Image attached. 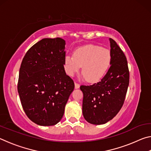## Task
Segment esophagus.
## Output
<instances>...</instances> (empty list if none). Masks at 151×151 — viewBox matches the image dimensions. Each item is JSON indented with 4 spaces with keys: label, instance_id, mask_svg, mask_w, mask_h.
Masks as SVG:
<instances>
[{
    "label": "esophagus",
    "instance_id": "34e87169",
    "mask_svg": "<svg viewBox=\"0 0 151 151\" xmlns=\"http://www.w3.org/2000/svg\"><path fill=\"white\" fill-rule=\"evenodd\" d=\"M75 88H78L79 87H80V85H79V84H78V83H75Z\"/></svg>",
    "mask_w": 151,
    "mask_h": 151
}]
</instances>
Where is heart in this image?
I'll use <instances>...</instances> for the list:
<instances>
[{
    "mask_svg": "<svg viewBox=\"0 0 151 151\" xmlns=\"http://www.w3.org/2000/svg\"><path fill=\"white\" fill-rule=\"evenodd\" d=\"M111 62V55L106 48L93 45L80 47L73 55L65 58V68L69 76L78 72L82 66V73L89 83L100 81L108 70Z\"/></svg>",
    "mask_w": 151,
    "mask_h": 151,
    "instance_id": "1",
    "label": "heart"
}]
</instances>
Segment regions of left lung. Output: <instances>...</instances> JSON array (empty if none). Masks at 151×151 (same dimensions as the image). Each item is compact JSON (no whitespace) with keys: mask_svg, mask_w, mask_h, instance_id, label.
<instances>
[{"mask_svg":"<svg viewBox=\"0 0 151 151\" xmlns=\"http://www.w3.org/2000/svg\"><path fill=\"white\" fill-rule=\"evenodd\" d=\"M111 62L108 72L100 82L81 85L83 114L86 121L103 124L111 121L122 108L129 84L127 58L116 42L109 39Z\"/></svg>","mask_w":151,"mask_h":151,"instance_id":"8db88e82","label":"left lung"}]
</instances>
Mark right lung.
Masks as SVG:
<instances>
[{
  "instance_id": "obj_1",
  "label": "right lung",
  "mask_w": 151,
  "mask_h": 151,
  "mask_svg": "<svg viewBox=\"0 0 151 151\" xmlns=\"http://www.w3.org/2000/svg\"><path fill=\"white\" fill-rule=\"evenodd\" d=\"M65 40L43 39L27 51L19 70L18 93L29 119L40 126H52L63 118L75 88L64 65Z\"/></svg>"
}]
</instances>
